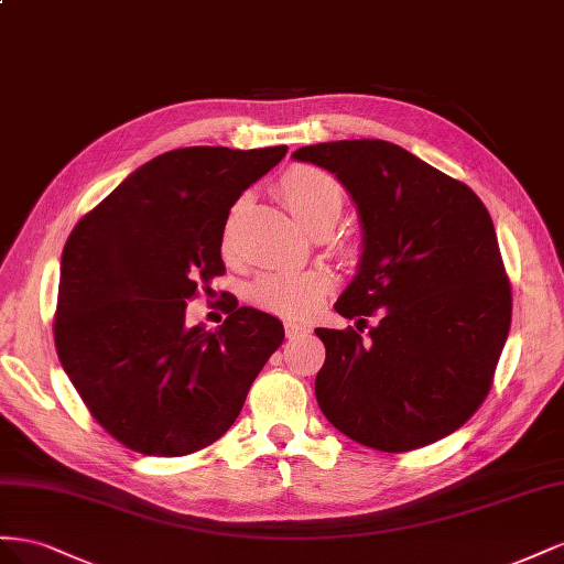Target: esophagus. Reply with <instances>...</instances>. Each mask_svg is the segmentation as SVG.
<instances>
[{
  "label": "esophagus",
  "mask_w": 564,
  "mask_h": 564,
  "mask_svg": "<svg viewBox=\"0 0 564 564\" xmlns=\"http://www.w3.org/2000/svg\"><path fill=\"white\" fill-rule=\"evenodd\" d=\"M307 333H310V326H304V324H293V321H291V324H285V335L291 337V340H293V337L307 335Z\"/></svg>",
  "instance_id": "34e87169"
}]
</instances>
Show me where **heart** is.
I'll return each mask as SVG.
<instances>
[{
    "label": "heart",
    "instance_id": "heart-1",
    "mask_svg": "<svg viewBox=\"0 0 564 564\" xmlns=\"http://www.w3.org/2000/svg\"><path fill=\"white\" fill-rule=\"evenodd\" d=\"M281 198L300 227L310 236L333 231L345 207V191L335 176L310 165L291 167L281 180ZM224 250H231V224L224 234ZM330 276L326 271H269L250 285L257 307L285 318L312 316L326 293Z\"/></svg>",
    "mask_w": 564,
    "mask_h": 564
}]
</instances>
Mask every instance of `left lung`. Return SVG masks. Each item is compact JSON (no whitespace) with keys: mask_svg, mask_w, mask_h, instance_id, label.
<instances>
[{"mask_svg":"<svg viewBox=\"0 0 564 564\" xmlns=\"http://www.w3.org/2000/svg\"><path fill=\"white\" fill-rule=\"evenodd\" d=\"M357 207L361 254L335 312L380 321L316 328V401L349 440L399 454L456 432L485 401L510 330V283L475 193L382 139L302 147ZM361 330V328H359Z\"/></svg>","mask_w":564,"mask_h":564,"instance_id":"8db88e82","label":"left lung"}]
</instances>
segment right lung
Instances as JSON below:
<instances>
[{"instance_id": "right-lung-1", "label": "right lung", "mask_w": 564, "mask_h": 564, "mask_svg": "<svg viewBox=\"0 0 564 564\" xmlns=\"http://www.w3.org/2000/svg\"><path fill=\"white\" fill-rule=\"evenodd\" d=\"M285 153L167 151L137 167L68 236L58 359L99 425L132 452L170 458L217 442L281 347L276 316L234 300L219 328H188L186 302L224 273L234 203Z\"/></svg>"}]
</instances>
